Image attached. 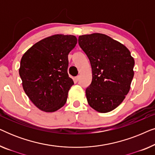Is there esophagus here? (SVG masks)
I'll return each mask as SVG.
<instances>
[{"instance_id":"obj_1","label":"esophagus","mask_w":155,"mask_h":155,"mask_svg":"<svg viewBox=\"0 0 155 155\" xmlns=\"http://www.w3.org/2000/svg\"><path fill=\"white\" fill-rule=\"evenodd\" d=\"M79 80H80V76H77V77L75 78V80L76 82L79 81Z\"/></svg>"}]
</instances>
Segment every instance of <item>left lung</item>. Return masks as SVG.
I'll return each instance as SVG.
<instances>
[{"mask_svg":"<svg viewBox=\"0 0 155 155\" xmlns=\"http://www.w3.org/2000/svg\"><path fill=\"white\" fill-rule=\"evenodd\" d=\"M78 44L92 67V80L85 90L89 105L100 113L111 111L130 90L134 59L126 46L103 34L80 36Z\"/></svg>","mask_w":155,"mask_h":155,"instance_id":"left-lung-1","label":"left lung"}]
</instances>
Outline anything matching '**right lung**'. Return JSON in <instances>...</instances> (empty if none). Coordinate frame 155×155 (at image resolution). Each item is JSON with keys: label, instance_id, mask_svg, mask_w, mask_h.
Returning <instances> with one entry per match:
<instances>
[{"label": "right lung", "instance_id": "obj_1", "mask_svg": "<svg viewBox=\"0 0 155 155\" xmlns=\"http://www.w3.org/2000/svg\"><path fill=\"white\" fill-rule=\"evenodd\" d=\"M76 44L75 36L53 35L36 43L22 56L19 73L23 89L41 111H56L66 102L74 84L68 74V56Z\"/></svg>", "mask_w": 155, "mask_h": 155}]
</instances>
